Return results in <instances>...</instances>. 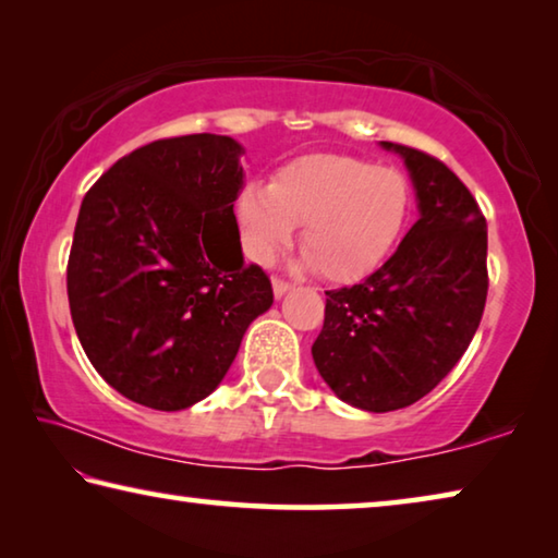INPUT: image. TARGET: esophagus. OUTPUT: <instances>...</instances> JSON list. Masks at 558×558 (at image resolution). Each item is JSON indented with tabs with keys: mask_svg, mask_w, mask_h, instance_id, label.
Masks as SVG:
<instances>
[{
	"mask_svg": "<svg viewBox=\"0 0 558 558\" xmlns=\"http://www.w3.org/2000/svg\"><path fill=\"white\" fill-rule=\"evenodd\" d=\"M290 290V282L288 280H282V278H272V292H276V298H282L286 295V292Z\"/></svg>",
	"mask_w": 558,
	"mask_h": 558,
	"instance_id": "1",
	"label": "esophagus"
}]
</instances>
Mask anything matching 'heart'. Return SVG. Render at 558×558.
Wrapping results in <instances>:
<instances>
[{"mask_svg":"<svg viewBox=\"0 0 558 558\" xmlns=\"http://www.w3.org/2000/svg\"><path fill=\"white\" fill-rule=\"evenodd\" d=\"M411 189L399 169L315 153L280 167L270 184L239 196L245 251L270 263L300 223V248L319 276L356 280L379 266L403 229Z\"/></svg>","mask_w":558,"mask_h":558,"instance_id":"b5f03b06","label":"heart"}]
</instances>
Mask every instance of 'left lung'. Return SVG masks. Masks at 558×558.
I'll return each mask as SVG.
<instances>
[{
    "instance_id": "1",
    "label": "left lung",
    "mask_w": 558,
    "mask_h": 558,
    "mask_svg": "<svg viewBox=\"0 0 558 558\" xmlns=\"http://www.w3.org/2000/svg\"><path fill=\"white\" fill-rule=\"evenodd\" d=\"M409 167L421 219L362 282L327 290L313 344L323 379L356 409L415 403L465 354L487 300V223L475 196L440 159L381 143Z\"/></svg>"
}]
</instances>
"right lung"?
Instances as JSON below:
<instances>
[{"label": "right lung", "mask_w": 558, "mask_h": 558, "mask_svg": "<svg viewBox=\"0 0 558 558\" xmlns=\"http://www.w3.org/2000/svg\"><path fill=\"white\" fill-rule=\"evenodd\" d=\"M241 153L211 132L155 140L83 196L65 270L75 335L102 379L147 409L206 399L272 305L266 270L241 253Z\"/></svg>", "instance_id": "add662e5"}]
</instances>
